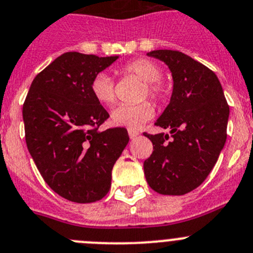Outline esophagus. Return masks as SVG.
<instances>
[{
    "mask_svg": "<svg viewBox=\"0 0 253 253\" xmlns=\"http://www.w3.org/2000/svg\"><path fill=\"white\" fill-rule=\"evenodd\" d=\"M128 136L131 140H134V138L138 136V132L137 129H133V128H128Z\"/></svg>",
    "mask_w": 253,
    "mask_h": 253,
    "instance_id": "34e87169",
    "label": "esophagus"
}]
</instances>
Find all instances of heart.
Segmentation results:
<instances>
[{
    "mask_svg": "<svg viewBox=\"0 0 253 253\" xmlns=\"http://www.w3.org/2000/svg\"><path fill=\"white\" fill-rule=\"evenodd\" d=\"M117 72L124 76H133L143 82L140 100L150 97L155 103L160 105L167 98L169 89L161 81L162 71L157 63L147 58H137L129 61L120 67ZM91 93L98 103L110 106L116 101L115 84L106 73H97L91 82ZM153 106L148 101H142L137 105H120L111 112V121L116 126L128 128H138L145 122L152 119Z\"/></svg>",
    "mask_w": 253,
    "mask_h": 253,
    "instance_id": "b5f03b06",
    "label": "heart"
}]
</instances>
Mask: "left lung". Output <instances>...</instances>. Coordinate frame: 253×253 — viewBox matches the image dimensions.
Returning <instances> with one entry per match:
<instances>
[{
    "label": "left lung",
    "instance_id": "left-lung-1",
    "mask_svg": "<svg viewBox=\"0 0 253 253\" xmlns=\"http://www.w3.org/2000/svg\"><path fill=\"white\" fill-rule=\"evenodd\" d=\"M148 56L164 61L172 72L171 101L156 126L171 129L145 136L153 152L143 162L150 187L180 196L201 185L218 160L227 138L230 107L213 71L180 51L156 49Z\"/></svg>",
    "mask_w": 253,
    "mask_h": 253
}]
</instances>
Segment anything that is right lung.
Masks as SVG:
<instances>
[{
    "mask_svg": "<svg viewBox=\"0 0 253 253\" xmlns=\"http://www.w3.org/2000/svg\"><path fill=\"white\" fill-rule=\"evenodd\" d=\"M117 58L66 52L35 77L26 96V145L44 182L68 201L105 197L113 165L128 143L124 127L98 131L110 115L89 88Z\"/></svg>",
    "mask_w": 253,
    "mask_h": 253,
    "instance_id": "add662e5",
    "label": "right lung"
}]
</instances>
